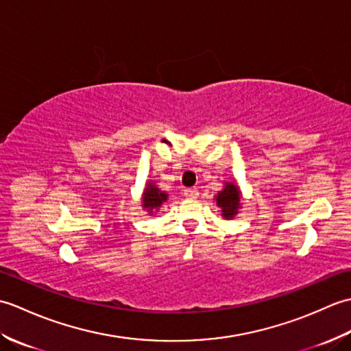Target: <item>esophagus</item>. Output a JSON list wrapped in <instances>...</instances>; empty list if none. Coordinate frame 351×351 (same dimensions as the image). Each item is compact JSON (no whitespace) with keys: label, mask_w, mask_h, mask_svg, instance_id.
<instances>
[{"label":"esophagus","mask_w":351,"mask_h":351,"mask_svg":"<svg viewBox=\"0 0 351 351\" xmlns=\"http://www.w3.org/2000/svg\"><path fill=\"white\" fill-rule=\"evenodd\" d=\"M184 195L187 197H197L199 191L196 189H187V190H184Z\"/></svg>","instance_id":"obj_1"}]
</instances>
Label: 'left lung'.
<instances>
[{"label":"left lung","instance_id":"obj_1","mask_svg":"<svg viewBox=\"0 0 351 351\" xmlns=\"http://www.w3.org/2000/svg\"><path fill=\"white\" fill-rule=\"evenodd\" d=\"M217 205L221 208L223 217L232 219L234 214H237L238 206H240V191H238L237 185L226 184L225 190H221L217 195Z\"/></svg>","mask_w":351,"mask_h":351}]
</instances>
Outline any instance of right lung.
<instances>
[{"mask_svg": "<svg viewBox=\"0 0 351 351\" xmlns=\"http://www.w3.org/2000/svg\"><path fill=\"white\" fill-rule=\"evenodd\" d=\"M166 199H167L166 193L160 191L158 189L155 187V185L149 184L146 191H145V196H143V206L147 208L149 213H152L154 210H158V208L161 206V204Z\"/></svg>", "mask_w": 351, "mask_h": 351, "instance_id": "right-lung-1", "label": "right lung"}]
</instances>
